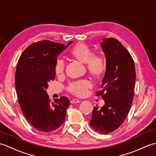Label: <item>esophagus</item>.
Wrapping results in <instances>:
<instances>
[{"instance_id": "34e87169", "label": "esophagus", "mask_w": 156, "mask_h": 156, "mask_svg": "<svg viewBox=\"0 0 156 156\" xmlns=\"http://www.w3.org/2000/svg\"><path fill=\"white\" fill-rule=\"evenodd\" d=\"M70 102L72 104H74V103H78V102H80V101L78 100V99H76V98H74L72 99V100H71Z\"/></svg>"}]
</instances>
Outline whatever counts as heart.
Returning a JSON list of instances; mask_svg holds the SVG:
<instances>
[{
    "label": "heart",
    "instance_id": "obj_1",
    "mask_svg": "<svg viewBox=\"0 0 156 156\" xmlns=\"http://www.w3.org/2000/svg\"><path fill=\"white\" fill-rule=\"evenodd\" d=\"M71 55L78 61L84 63L89 74L95 78H100L104 74L107 66V59L102 55L94 54L92 49L84 43H78L73 47L70 51ZM66 62L64 59H56L54 65L55 73L58 76L64 74ZM92 83L88 80H81L71 82L68 90L77 97H84L92 88Z\"/></svg>",
    "mask_w": 156,
    "mask_h": 156
}]
</instances>
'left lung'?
I'll list each match as a JSON object with an SVG mask.
<instances>
[{
	"mask_svg": "<svg viewBox=\"0 0 156 156\" xmlns=\"http://www.w3.org/2000/svg\"><path fill=\"white\" fill-rule=\"evenodd\" d=\"M101 47L107 61L101 90L105 101L101 108L94 107L90 125L94 131L108 134L118 129L127 117L133 102L136 73L133 59L120 41L105 38Z\"/></svg>",
	"mask_w": 156,
	"mask_h": 156,
	"instance_id": "8db88e82",
	"label": "left lung"
}]
</instances>
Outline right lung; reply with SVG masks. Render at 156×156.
<instances>
[{
	"label": "right lung",
	"mask_w": 156,
	"mask_h": 156,
	"mask_svg": "<svg viewBox=\"0 0 156 156\" xmlns=\"http://www.w3.org/2000/svg\"><path fill=\"white\" fill-rule=\"evenodd\" d=\"M67 45L40 41L29 45L22 53L15 73V87L19 103L25 118L39 131L48 133L64 122L69 99L62 97L50 102L45 89L55 77V62Z\"/></svg>",
	"instance_id": "add662e5"
}]
</instances>
